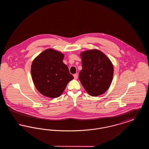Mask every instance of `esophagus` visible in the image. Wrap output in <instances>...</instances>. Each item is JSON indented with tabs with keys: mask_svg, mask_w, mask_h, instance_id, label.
<instances>
[{
	"mask_svg": "<svg viewBox=\"0 0 149 149\" xmlns=\"http://www.w3.org/2000/svg\"><path fill=\"white\" fill-rule=\"evenodd\" d=\"M74 79H77L78 78V74H74Z\"/></svg>",
	"mask_w": 149,
	"mask_h": 149,
	"instance_id": "1",
	"label": "esophagus"
}]
</instances>
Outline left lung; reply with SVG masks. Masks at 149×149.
Wrapping results in <instances>:
<instances>
[{"label":"left lung","mask_w":149,"mask_h":149,"mask_svg":"<svg viewBox=\"0 0 149 149\" xmlns=\"http://www.w3.org/2000/svg\"><path fill=\"white\" fill-rule=\"evenodd\" d=\"M82 70L79 79L88 94L93 97L106 92L113 76V66L109 59L101 51L91 50L81 54Z\"/></svg>","instance_id":"8db88e82"}]
</instances>
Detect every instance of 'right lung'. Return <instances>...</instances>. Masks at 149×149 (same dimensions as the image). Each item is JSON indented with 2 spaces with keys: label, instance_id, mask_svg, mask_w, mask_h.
<instances>
[{
  "label": "right lung",
  "instance_id": "right-lung-1",
  "mask_svg": "<svg viewBox=\"0 0 149 149\" xmlns=\"http://www.w3.org/2000/svg\"><path fill=\"white\" fill-rule=\"evenodd\" d=\"M64 55L56 50L47 49L33 61L31 75L36 88L42 95L57 98L68 83L73 79L69 70L63 62Z\"/></svg>",
  "mask_w": 149,
  "mask_h": 149
}]
</instances>
